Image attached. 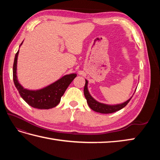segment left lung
<instances>
[{
	"instance_id": "1",
	"label": "left lung",
	"mask_w": 160,
	"mask_h": 160,
	"mask_svg": "<svg viewBox=\"0 0 160 160\" xmlns=\"http://www.w3.org/2000/svg\"><path fill=\"white\" fill-rule=\"evenodd\" d=\"M85 85L84 87V96H85L87 104L89 105V107L91 108V109L93 110L94 111L98 112V113H114V112H116L119 110L122 109V108L127 106V104L129 102V101L131 100L132 97L130 99L126 101L125 102L120 104H116V105H108L102 104L100 102H98V101L94 100L93 97L91 96L90 93H89V91H88L87 88V84L88 81L85 80Z\"/></svg>"
}]
</instances>
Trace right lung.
Returning a JSON list of instances; mask_svg holds the SVG:
<instances>
[{
  "mask_svg": "<svg viewBox=\"0 0 160 160\" xmlns=\"http://www.w3.org/2000/svg\"><path fill=\"white\" fill-rule=\"evenodd\" d=\"M23 42L20 44L22 45ZM19 51L15 55L13 65V80L20 96L30 106L39 109H49L56 107L60 103L61 97L63 96L67 87L76 77V73H71L61 78L60 80L52 83L43 89L32 91L28 90L20 85L16 76L17 59Z\"/></svg>",
  "mask_w": 160,
  "mask_h": 160,
  "instance_id": "obj_1",
  "label": "right lung"
}]
</instances>
